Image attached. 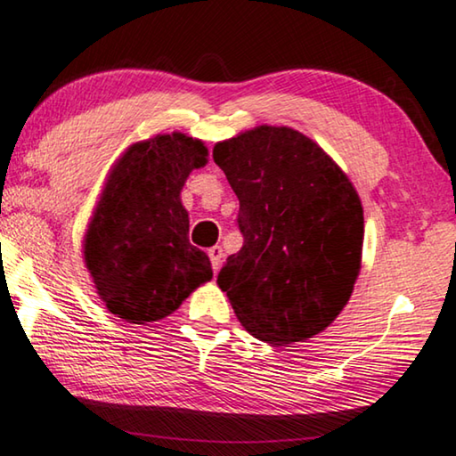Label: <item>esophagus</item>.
Segmentation results:
<instances>
[{
  "mask_svg": "<svg viewBox=\"0 0 456 456\" xmlns=\"http://www.w3.org/2000/svg\"><path fill=\"white\" fill-rule=\"evenodd\" d=\"M223 248L221 246H213L208 249V257H210V264H213V270L216 272L221 268V262H223Z\"/></svg>",
  "mask_w": 456,
  "mask_h": 456,
  "instance_id": "1",
  "label": "esophagus"
}]
</instances>
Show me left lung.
Segmentation results:
<instances>
[{"mask_svg": "<svg viewBox=\"0 0 456 456\" xmlns=\"http://www.w3.org/2000/svg\"><path fill=\"white\" fill-rule=\"evenodd\" d=\"M213 159L240 199L243 248L216 278L240 323L274 346L322 334L350 301L362 264L356 188L290 126L249 128L216 142Z\"/></svg>", "mask_w": 456, "mask_h": 456, "instance_id": "8db88e82", "label": "left lung"}]
</instances>
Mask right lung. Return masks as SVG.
Segmentation results:
<instances>
[{"instance_id": "obj_1", "label": "right lung", "mask_w": 456, "mask_h": 456, "mask_svg": "<svg viewBox=\"0 0 456 456\" xmlns=\"http://www.w3.org/2000/svg\"><path fill=\"white\" fill-rule=\"evenodd\" d=\"M207 161L205 142L178 131L133 142L114 161L84 235L86 268L112 315L159 322L213 278L180 199Z\"/></svg>"}]
</instances>
